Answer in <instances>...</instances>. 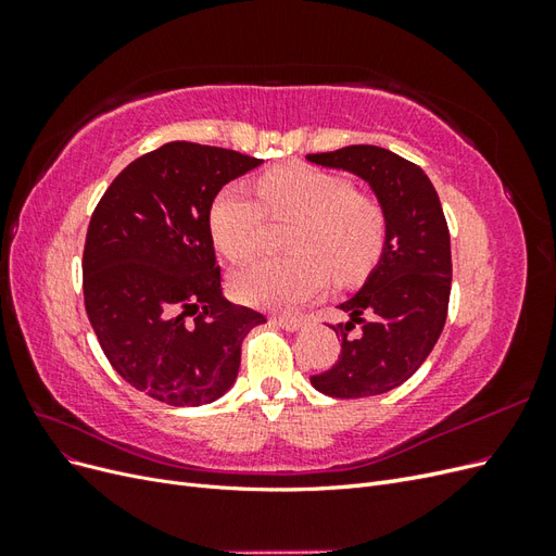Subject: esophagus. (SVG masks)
<instances>
[{"mask_svg":"<svg viewBox=\"0 0 556 556\" xmlns=\"http://www.w3.org/2000/svg\"><path fill=\"white\" fill-rule=\"evenodd\" d=\"M274 323L278 327H282L285 331H296V329H301V327L306 325V319L301 317V315H276Z\"/></svg>","mask_w":556,"mask_h":556,"instance_id":"1","label":"esophagus"}]
</instances>
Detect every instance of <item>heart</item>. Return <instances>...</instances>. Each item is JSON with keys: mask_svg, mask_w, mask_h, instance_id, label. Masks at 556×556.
<instances>
[{"mask_svg": "<svg viewBox=\"0 0 556 556\" xmlns=\"http://www.w3.org/2000/svg\"><path fill=\"white\" fill-rule=\"evenodd\" d=\"M257 194L227 185L211 204L213 241L231 262L262 250L266 212L274 220H299L290 239L294 257L262 260L233 276L231 292L243 304L288 311L323 292L329 271L339 282H355L378 264L387 243L384 208L345 176L282 164L257 178Z\"/></svg>", "mask_w": 556, "mask_h": 556, "instance_id": "heart-1", "label": "heart"}]
</instances>
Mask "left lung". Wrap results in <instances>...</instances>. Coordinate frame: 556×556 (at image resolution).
Returning a JSON list of instances; mask_svg holds the SVG:
<instances>
[{
  "label": "left lung",
  "mask_w": 556,
  "mask_h": 556,
  "mask_svg": "<svg viewBox=\"0 0 556 556\" xmlns=\"http://www.w3.org/2000/svg\"><path fill=\"white\" fill-rule=\"evenodd\" d=\"M308 160L368 180L387 215L380 264L339 306L348 323L331 325L341 336V355L311 382L336 399L384 394L422 366L445 327L452 255L441 199L417 164L378 146H348Z\"/></svg>",
  "instance_id": "obj_1"
}]
</instances>
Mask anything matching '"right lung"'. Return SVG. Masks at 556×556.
Wrapping results in <instances>:
<instances>
[{"label":"right lung","instance_id":"add662e5","mask_svg":"<svg viewBox=\"0 0 556 556\" xmlns=\"http://www.w3.org/2000/svg\"><path fill=\"white\" fill-rule=\"evenodd\" d=\"M262 160L172 141L115 176L90 217L83 299L106 359L166 406H204L237 380L245 333L266 323L223 299L211 204Z\"/></svg>","mask_w":556,"mask_h":556}]
</instances>
